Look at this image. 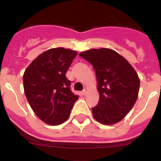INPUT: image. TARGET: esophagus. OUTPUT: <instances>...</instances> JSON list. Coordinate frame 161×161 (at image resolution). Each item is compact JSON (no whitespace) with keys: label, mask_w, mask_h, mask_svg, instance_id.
Instances as JSON below:
<instances>
[{"label":"esophagus","mask_w":161,"mask_h":161,"mask_svg":"<svg viewBox=\"0 0 161 161\" xmlns=\"http://www.w3.org/2000/svg\"><path fill=\"white\" fill-rule=\"evenodd\" d=\"M87 93V88H84V90L82 91V94L84 95V96H86V94Z\"/></svg>","instance_id":"1"}]
</instances>
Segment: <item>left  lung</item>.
<instances>
[{
    "instance_id": "left-lung-1",
    "label": "left lung",
    "mask_w": 161,
    "mask_h": 161,
    "mask_svg": "<svg viewBox=\"0 0 161 161\" xmlns=\"http://www.w3.org/2000/svg\"><path fill=\"white\" fill-rule=\"evenodd\" d=\"M79 56L92 65L97 76L98 103L92 109L97 121L114 125L120 121L135 104L140 80L128 61L108 48L90 49Z\"/></svg>"
}]
</instances>
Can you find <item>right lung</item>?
<instances>
[{
    "label": "right lung",
    "instance_id": "right-lung-1",
    "mask_svg": "<svg viewBox=\"0 0 161 161\" xmlns=\"http://www.w3.org/2000/svg\"><path fill=\"white\" fill-rule=\"evenodd\" d=\"M76 56L75 51L52 48L25 69L23 80L26 98L37 117L48 125L64 122L79 97L71 92L70 80L65 75Z\"/></svg>",
    "mask_w": 161,
    "mask_h": 161
}]
</instances>
